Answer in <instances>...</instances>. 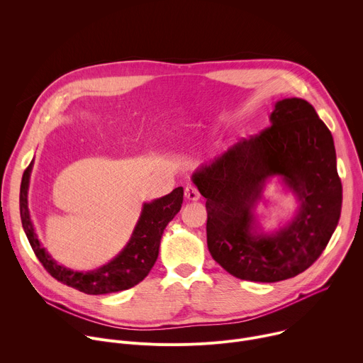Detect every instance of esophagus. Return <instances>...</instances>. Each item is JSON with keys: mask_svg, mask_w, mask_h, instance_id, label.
Segmentation results:
<instances>
[{"mask_svg": "<svg viewBox=\"0 0 363 363\" xmlns=\"http://www.w3.org/2000/svg\"><path fill=\"white\" fill-rule=\"evenodd\" d=\"M199 196L201 195H199L198 188L194 184H188L185 188V198L189 201H196V199H199Z\"/></svg>", "mask_w": 363, "mask_h": 363, "instance_id": "obj_1", "label": "esophagus"}]
</instances>
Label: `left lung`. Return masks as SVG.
Returning <instances> with one entry per match:
<instances>
[{
	"label": "left lung",
	"mask_w": 363,
	"mask_h": 363,
	"mask_svg": "<svg viewBox=\"0 0 363 363\" xmlns=\"http://www.w3.org/2000/svg\"><path fill=\"white\" fill-rule=\"evenodd\" d=\"M272 125L241 139L194 174L206 198V244L214 260L241 280L274 283L312 266L342 210L333 138L308 101L276 103ZM281 174L302 201L294 223L276 236H251L250 208L267 176Z\"/></svg>",
	"instance_id": "1"
}]
</instances>
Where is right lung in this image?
I'll use <instances>...</instances> for the list:
<instances>
[{"label": "right lung", "mask_w": 363, "mask_h": 363, "mask_svg": "<svg viewBox=\"0 0 363 363\" xmlns=\"http://www.w3.org/2000/svg\"><path fill=\"white\" fill-rule=\"evenodd\" d=\"M33 162L26 168L20 188V216L24 233L30 245L43 267L57 281L73 287L86 294H108L130 289L140 283L157 262L160 254L161 237L168 223L178 214L184 199L182 186L175 188L171 194L143 205L142 216L135 227L130 241L125 250L109 264L94 272L79 273L59 266L45 250L34 233L28 206L27 189Z\"/></svg>", "instance_id": "right-lung-1"}]
</instances>
